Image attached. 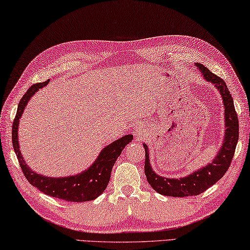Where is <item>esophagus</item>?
Returning a JSON list of instances; mask_svg holds the SVG:
<instances>
[{
  "label": "esophagus",
  "mask_w": 250,
  "mask_h": 250,
  "mask_svg": "<svg viewBox=\"0 0 250 250\" xmlns=\"http://www.w3.org/2000/svg\"><path fill=\"white\" fill-rule=\"evenodd\" d=\"M133 133H134V135H140V134H141V128H138V127H134V129H133Z\"/></svg>",
  "instance_id": "34e87169"
}]
</instances>
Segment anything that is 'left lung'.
<instances>
[{"mask_svg":"<svg viewBox=\"0 0 250 250\" xmlns=\"http://www.w3.org/2000/svg\"><path fill=\"white\" fill-rule=\"evenodd\" d=\"M196 65L205 76V79L210 83L215 84V86L218 88L220 95L223 97L225 106V124H226L224 144L217 156L215 157L209 165L195 171V173L187 176V177L179 179L161 177V176L155 174L149 165L148 148H147L146 145H144L145 175L147 182L157 193L165 196H171V197H187V196L199 195L217 183L226 174L229 166H230L239 137L238 116H237L234 101H232L230 92L228 91L226 83L219 76L211 73L204 65Z\"/></svg>","mask_w":250,"mask_h":250,"instance_id":"1","label":"left lung"}]
</instances>
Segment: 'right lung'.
<instances>
[{"instance_id":"right-lung-1","label":"right lung","mask_w":250,"mask_h":250,"mask_svg":"<svg viewBox=\"0 0 250 250\" xmlns=\"http://www.w3.org/2000/svg\"><path fill=\"white\" fill-rule=\"evenodd\" d=\"M47 83L48 81L44 82V83L32 85L27 89V92L24 94L18 106V112H16L13 121V127H12V143H13L16 157L19 159L20 167H21L28 183L44 194L59 199L66 200V202L80 203L93 200L98 197L107 187L110 178V171H112L114 164H115L117 157L121 155L122 150L124 149L125 145H127L133 140V136L132 135H125L120 140L105 147L102 150L100 156L97 157L95 163L87 170H85L84 173L80 175L69 176V177L64 178H52L35 174L34 171L28 168L22 157L21 152H20L18 126L28 100H30L33 94L38 92L40 88L44 87L45 85H47Z\"/></svg>"}]
</instances>
